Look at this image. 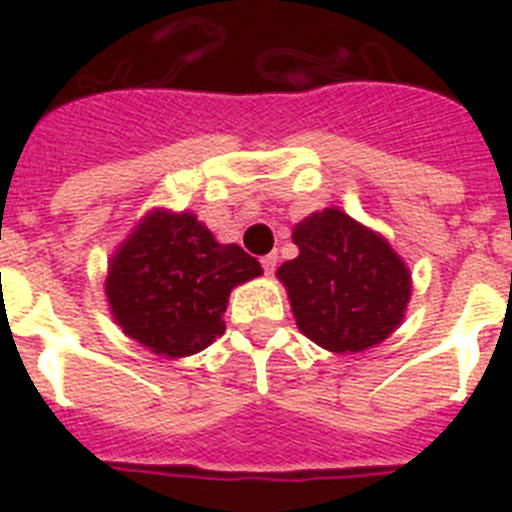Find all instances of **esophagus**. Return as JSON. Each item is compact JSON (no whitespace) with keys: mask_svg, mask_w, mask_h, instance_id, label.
Listing matches in <instances>:
<instances>
[{"mask_svg":"<svg viewBox=\"0 0 512 512\" xmlns=\"http://www.w3.org/2000/svg\"><path fill=\"white\" fill-rule=\"evenodd\" d=\"M276 253H269V256H264V259H261V266H264V271L266 274H274V269H276Z\"/></svg>","mask_w":512,"mask_h":512,"instance_id":"esophagus-1","label":"esophagus"}]
</instances>
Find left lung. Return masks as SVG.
<instances>
[{
    "label": "left lung",
    "mask_w": 512,
    "mask_h": 512,
    "mask_svg": "<svg viewBox=\"0 0 512 512\" xmlns=\"http://www.w3.org/2000/svg\"><path fill=\"white\" fill-rule=\"evenodd\" d=\"M292 241L299 256L276 279L309 340L330 353H363L401 327L414 281L381 233L325 208L299 220Z\"/></svg>",
    "instance_id": "1"
}]
</instances>
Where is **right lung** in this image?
<instances>
[{"label":"right lung","instance_id":"right-lung-1","mask_svg":"<svg viewBox=\"0 0 512 512\" xmlns=\"http://www.w3.org/2000/svg\"><path fill=\"white\" fill-rule=\"evenodd\" d=\"M261 274L259 261L215 241L195 213L154 208L111 253L103 292L126 337L175 360L213 345L233 289Z\"/></svg>","mask_w":512,"mask_h":512}]
</instances>
